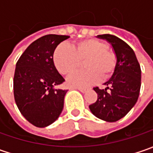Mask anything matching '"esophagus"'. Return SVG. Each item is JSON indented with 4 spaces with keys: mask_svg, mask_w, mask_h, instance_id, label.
Listing matches in <instances>:
<instances>
[{
    "mask_svg": "<svg viewBox=\"0 0 153 153\" xmlns=\"http://www.w3.org/2000/svg\"><path fill=\"white\" fill-rule=\"evenodd\" d=\"M76 89H78V90L82 92V93H85V92L87 91L86 88H76Z\"/></svg>",
    "mask_w": 153,
    "mask_h": 153,
    "instance_id": "34e87169",
    "label": "esophagus"
}]
</instances>
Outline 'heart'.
<instances>
[{"instance_id": "b5f03b06", "label": "heart", "mask_w": 153, "mask_h": 153, "mask_svg": "<svg viewBox=\"0 0 153 153\" xmlns=\"http://www.w3.org/2000/svg\"><path fill=\"white\" fill-rule=\"evenodd\" d=\"M85 71H78L67 77L68 85L82 88L105 80L114 73L117 59L115 52L104 42L96 39H87L76 42L73 48L59 44L53 53V61L57 70L63 75H68L84 61Z\"/></svg>"}]
</instances>
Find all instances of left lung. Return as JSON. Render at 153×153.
I'll use <instances>...</instances> for the list:
<instances>
[{
	"label": "left lung",
	"instance_id": "8db88e82",
	"mask_svg": "<svg viewBox=\"0 0 153 153\" xmlns=\"http://www.w3.org/2000/svg\"><path fill=\"white\" fill-rule=\"evenodd\" d=\"M99 38L109 42L117 59L114 73L104 83L105 89L94 88L98 99L89 105L92 113L106 122L119 120L137 102L141 84V70L132 48L120 38L109 35H99Z\"/></svg>",
	"mask_w": 153,
	"mask_h": 153
}]
</instances>
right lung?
I'll return each mask as SVG.
<instances>
[{
    "label": "right lung",
    "instance_id": "obj_1",
    "mask_svg": "<svg viewBox=\"0 0 153 153\" xmlns=\"http://www.w3.org/2000/svg\"><path fill=\"white\" fill-rule=\"evenodd\" d=\"M70 37L46 35L27 48L16 64L14 100L21 114L34 126L44 128L59 117L67 90L54 87L65 82L53 63L57 46Z\"/></svg>",
    "mask_w": 153,
    "mask_h": 153
}]
</instances>
